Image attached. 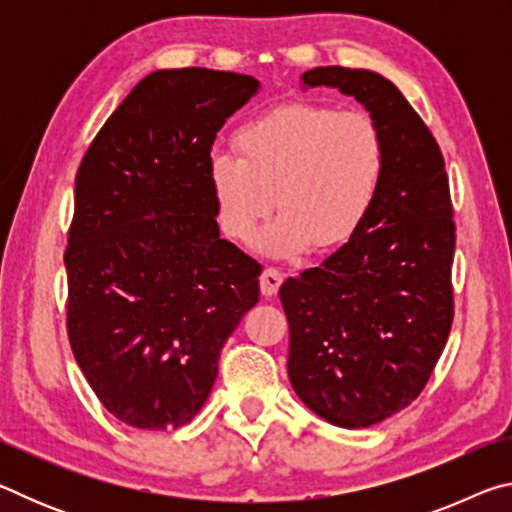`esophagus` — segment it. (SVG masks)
I'll return each instance as SVG.
<instances>
[{
    "label": "esophagus",
    "mask_w": 512,
    "mask_h": 512,
    "mask_svg": "<svg viewBox=\"0 0 512 512\" xmlns=\"http://www.w3.org/2000/svg\"><path fill=\"white\" fill-rule=\"evenodd\" d=\"M282 282H284V275L280 268L268 266V268H264L262 277H259V289H262L264 296H275L277 289L282 287Z\"/></svg>",
    "instance_id": "obj_1"
}]
</instances>
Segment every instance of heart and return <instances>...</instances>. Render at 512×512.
Wrapping results in <instances>:
<instances>
[{
    "label": "heart",
    "instance_id": "1",
    "mask_svg": "<svg viewBox=\"0 0 512 512\" xmlns=\"http://www.w3.org/2000/svg\"><path fill=\"white\" fill-rule=\"evenodd\" d=\"M235 144L239 155L216 151L207 160L216 216L230 237L246 239L275 203L282 216L262 237L271 255L345 244L386 171L384 131L363 110L287 103L246 121Z\"/></svg>",
    "mask_w": 512,
    "mask_h": 512
}]
</instances>
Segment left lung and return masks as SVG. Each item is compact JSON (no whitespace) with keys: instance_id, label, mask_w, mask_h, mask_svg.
Returning <instances> with one entry per match:
<instances>
[{"instance_id":"left-lung-1","label":"left lung","mask_w":512,"mask_h":512,"mask_svg":"<svg viewBox=\"0 0 512 512\" xmlns=\"http://www.w3.org/2000/svg\"><path fill=\"white\" fill-rule=\"evenodd\" d=\"M309 88H339L386 137L377 201L348 244L280 289L289 379L320 418L361 429L418 400L454 320L456 223L445 158L395 85L368 69L314 67Z\"/></svg>"}]
</instances>
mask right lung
Returning <instances> with one entry per match:
<instances>
[{"mask_svg":"<svg viewBox=\"0 0 512 512\" xmlns=\"http://www.w3.org/2000/svg\"><path fill=\"white\" fill-rule=\"evenodd\" d=\"M262 88L160 69L119 103L76 171L67 336L99 402L135 429L187 424L259 300L262 264L219 237L207 178L216 133Z\"/></svg>","mask_w":512,"mask_h":512,"instance_id":"right-lung-1","label":"right lung"}]
</instances>
